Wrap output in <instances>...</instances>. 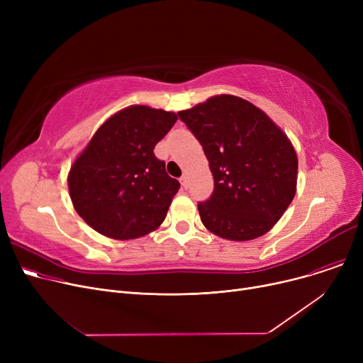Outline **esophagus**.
Instances as JSON below:
<instances>
[{"mask_svg":"<svg viewBox=\"0 0 363 363\" xmlns=\"http://www.w3.org/2000/svg\"><path fill=\"white\" fill-rule=\"evenodd\" d=\"M179 181H181V185L186 189V188H188V185H189V179H188V177H186V175H182Z\"/></svg>","mask_w":363,"mask_h":363,"instance_id":"obj_1","label":"esophagus"}]
</instances>
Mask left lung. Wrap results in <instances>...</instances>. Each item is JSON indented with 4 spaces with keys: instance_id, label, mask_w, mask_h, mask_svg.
<instances>
[{
    "instance_id": "8db88e82",
    "label": "left lung",
    "mask_w": 363,
    "mask_h": 363,
    "mask_svg": "<svg viewBox=\"0 0 363 363\" xmlns=\"http://www.w3.org/2000/svg\"><path fill=\"white\" fill-rule=\"evenodd\" d=\"M178 116L201 144L215 181L212 196L197 204L203 225L233 241L268 233L296 194L297 156L287 135L234 95H216Z\"/></svg>"
}]
</instances>
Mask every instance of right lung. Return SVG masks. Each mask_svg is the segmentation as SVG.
Wrapping results in <instances>:
<instances>
[{
	"label": "right lung",
	"instance_id": "right-lung-1",
	"mask_svg": "<svg viewBox=\"0 0 363 363\" xmlns=\"http://www.w3.org/2000/svg\"><path fill=\"white\" fill-rule=\"evenodd\" d=\"M177 119L172 111L130 106L95 132L67 179L74 211L95 231L130 240L164 220L181 185L166 174L155 147Z\"/></svg>",
	"mask_w": 363,
	"mask_h": 363
}]
</instances>
